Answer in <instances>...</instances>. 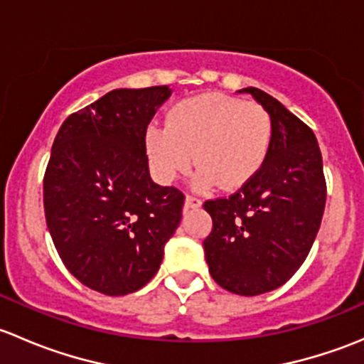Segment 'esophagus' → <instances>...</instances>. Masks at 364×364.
<instances>
[{
	"label": "esophagus",
	"instance_id": "obj_1",
	"mask_svg": "<svg viewBox=\"0 0 364 364\" xmlns=\"http://www.w3.org/2000/svg\"><path fill=\"white\" fill-rule=\"evenodd\" d=\"M200 204H203V200H200L199 197L186 196V199H185V209H196V208H200Z\"/></svg>",
	"mask_w": 364,
	"mask_h": 364
}]
</instances>
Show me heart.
Masks as SVG:
<instances>
[{
	"mask_svg": "<svg viewBox=\"0 0 364 364\" xmlns=\"http://www.w3.org/2000/svg\"><path fill=\"white\" fill-rule=\"evenodd\" d=\"M273 123L266 109L253 102L218 93L197 95L168 111L167 124L146 130V151L153 172L171 183L192 164L203 188H240L267 159Z\"/></svg>",
	"mask_w": 364,
	"mask_h": 364,
	"instance_id": "1",
	"label": "heart"
}]
</instances>
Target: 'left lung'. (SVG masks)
Listing matches in <instances>:
<instances>
[{"mask_svg":"<svg viewBox=\"0 0 364 364\" xmlns=\"http://www.w3.org/2000/svg\"><path fill=\"white\" fill-rule=\"evenodd\" d=\"M240 93L269 114V153L236 193L204 203L213 218L204 252L220 287L259 296L282 287L310 253L324 215L326 179L314 132L262 90Z\"/></svg>","mask_w":364,"mask_h":364,"instance_id":"left-lung-1","label":"left lung"}]
</instances>
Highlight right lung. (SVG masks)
Returning a JSON list of instances; mask_svg holds the SVG:
<instances>
[{"label": "right lung", "mask_w": 364, "mask_h": 364, "mask_svg": "<svg viewBox=\"0 0 364 364\" xmlns=\"http://www.w3.org/2000/svg\"><path fill=\"white\" fill-rule=\"evenodd\" d=\"M168 86L112 90L70 114L43 176V208L61 260L105 296L144 287L181 222L185 196L149 176L146 130Z\"/></svg>", "instance_id": "obj_1"}]
</instances>
